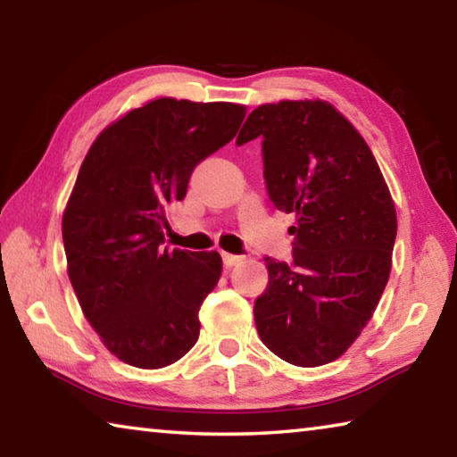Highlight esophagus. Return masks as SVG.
Masks as SVG:
<instances>
[{"label": "esophagus", "instance_id": "esophagus-1", "mask_svg": "<svg viewBox=\"0 0 457 457\" xmlns=\"http://www.w3.org/2000/svg\"><path fill=\"white\" fill-rule=\"evenodd\" d=\"M221 258H223V266H226V268H231V266H236V264H239V262H242V256H236V253H226V252L221 253Z\"/></svg>", "mask_w": 457, "mask_h": 457}]
</instances>
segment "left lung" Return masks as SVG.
I'll list each match as a JSON object with an SVG mask.
<instances>
[{
    "label": "left lung",
    "instance_id": "left-lung-1",
    "mask_svg": "<svg viewBox=\"0 0 457 457\" xmlns=\"http://www.w3.org/2000/svg\"><path fill=\"white\" fill-rule=\"evenodd\" d=\"M258 137L270 201L296 226L290 264L264 258L253 320L286 362L327 365L357 340L389 280L395 205L365 138L332 104H262L236 143Z\"/></svg>",
    "mask_w": 457,
    "mask_h": 457
}]
</instances>
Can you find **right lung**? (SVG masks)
<instances>
[{"instance_id": "1", "label": "right lung", "mask_w": 457, "mask_h": 457, "mask_svg": "<svg viewBox=\"0 0 457 457\" xmlns=\"http://www.w3.org/2000/svg\"><path fill=\"white\" fill-rule=\"evenodd\" d=\"M244 117L242 104L157 98L106 127L82 161L62 218L68 276L90 327L127 365L167 367L197 343L221 256L161 250L167 212Z\"/></svg>"}]
</instances>
